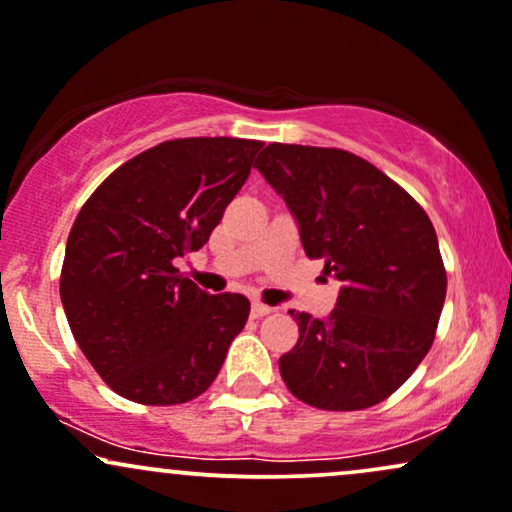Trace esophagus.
Here are the masks:
<instances>
[{"mask_svg": "<svg viewBox=\"0 0 512 512\" xmlns=\"http://www.w3.org/2000/svg\"><path fill=\"white\" fill-rule=\"evenodd\" d=\"M271 312H273V307H268V304H263V302L251 304V317H254V319L268 317V314H271Z\"/></svg>", "mask_w": 512, "mask_h": 512, "instance_id": "obj_1", "label": "esophagus"}]
</instances>
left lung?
Returning <instances> with one entry per match:
<instances>
[{"mask_svg": "<svg viewBox=\"0 0 512 512\" xmlns=\"http://www.w3.org/2000/svg\"><path fill=\"white\" fill-rule=\"evenodd\" d=\"M256 169L300 225L304 254L343 287L333 312L300 326L280 375L304 404L360 411L394 394L433 346L447 273L426 210L399 183L346 149L280 145Z\"/></svg>", "mask_w": 512, "mask_h": 512, "instance_id": "8db88e82", "label": "left lung"}]
</instances>
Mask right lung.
Masks as SVG:
<instances>
[{
	"label": "right lung",
	"instance_id": "1",
	"mask_svg": "<svg viewBox=\"0 0 512 512\" xmlns=\"http://www.w3.org/2000/svg\"><path fill=\"white\" fill-rule=\"evenodd\" d=\"M263 142L183 137L137 154L91 193L60 275L67 321L113 392L186 404L215 382L244 329V295H208L174 268L198 251L249 179Z\"/></svg>",
	"mask_w": 512,
	"mask_h": 512
}]
</instances>
